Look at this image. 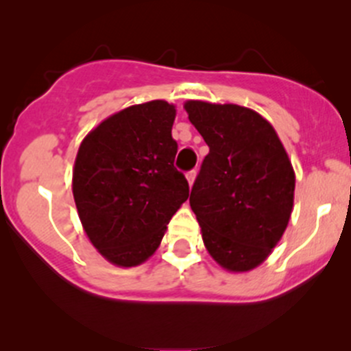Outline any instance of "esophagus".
<instances>
[{
  "label": "esophagus",
  "instance_id": "1",
  "mask_svg": "<svg viewBox=\"0 0 351 351\" xmlns=\"http://www.w3.org/2000/svg\"><path fill=\"white\" fill-rule=\"evenodd\" d=\"M195 178H197V169H192V171L186 173V180H189V185H190V186L193 185V182H195Z\"/></svg>",
  "mask_w": 351,
  "mask_h": 351
}]
</instances>
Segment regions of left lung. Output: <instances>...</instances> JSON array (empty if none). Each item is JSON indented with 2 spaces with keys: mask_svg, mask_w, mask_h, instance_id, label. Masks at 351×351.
I'll return each instance as SVG.
<instances>
[{
  "mask_svg": "<svg viewBox=\"0 0 351 351\" xmlns=\"http://www.w3.org/2000/svg\"><path fill=\"white\" fill-rule=\"evenodd\" d=\"M185 110L208 146L190 193L205 247L226 270H253L280 241L292 214L289 156L254 110L198 100Z\"/></svg>",
  "mask_w": 351,
  "mask_h": 351,
  "instance_id": "left-lung-1",
  "label": "left lung"
}]
</instances>
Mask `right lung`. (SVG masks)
Segmentation results:
<instances>
[{
  "label": "right lung",
  "mask_w": 351,
  "mask_h": 351,
  "mask_svg": "<svg viewBox=\"0 0 351 351\" xmlns=\"http://www.w3.org/2000/svg\"><path fill=\"white\" fill-rule=\"evenodd\" d=\"M175 105H132L105 119L77 149L73 195L91 244L117 267H137L158 250L189 198L175 168Z\"/></svg>",
  "instance_id": "right-lung-1"
}]
</instances>
